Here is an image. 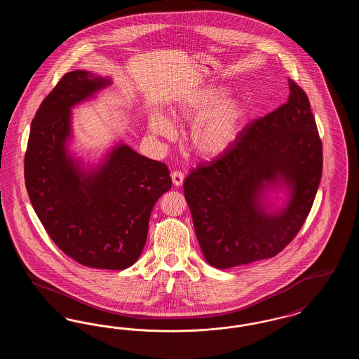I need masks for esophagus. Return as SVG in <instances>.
I'll return each mask as SVG.
<instances>
[{
    "instance_id": "obj_1",
    "label": "esophagus",
    "mask_w": 359,
    "mask_h": 359,
    "mask_svg": "<svg viewBox=\"0 0 359 359\" xmlns=\"http://www.w3.org/2000/svg\"><path fill=\"white\" fill-rule=\"evenodd\" d=\"M171 177L172 183H173L176 187L182 186L183 182H184V173H183V172L173 171L171 173Z\"/></svg>"
}]
</instances>
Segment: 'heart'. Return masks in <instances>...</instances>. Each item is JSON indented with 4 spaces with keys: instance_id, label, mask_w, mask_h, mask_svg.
Wrapping results in <instances>:
<instances>
[{
    "instance_id": "obj_1",
    "label": "heart",
    "mask_w": 359,
    "mask_h": 359,
    "mask_svg": "<svg viewBox=\"0 0 359 359\" xmlns=\"http://www.w3.org/2000/svg\"><path fill=\"white\" fill-rule=\"evenodd\" d=\"M223 86H205L192 90L175 106V114L183 120H195L189 140L202 157H215L226 152L238 138L246 118V103L239 97L226 98ZM154 135L171 137L175 126L171 118L156 113L149 120Z\"/></svg>"
}]
</instances>
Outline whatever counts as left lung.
<instances>
[{
  "label": "left lung",
  "mask_w": 359,
  "mask_h": 359,
  "mask_svg": "<svg viewBox=\"0 0 359 359\" xmlns=\"http://www.w3.org/2000/svg\"><path fill=\"white\" fill-rule=\"evenodd\" d=\"M288 85L287 103L248 125L226 152L184 180L196 238L214 268L272 258L309 214L322 179V141L307 94ZM271 189L286 192L280 208L266 202Z\"/></svg>",
  "instance_id": "8db88e82"
}]
</instances>
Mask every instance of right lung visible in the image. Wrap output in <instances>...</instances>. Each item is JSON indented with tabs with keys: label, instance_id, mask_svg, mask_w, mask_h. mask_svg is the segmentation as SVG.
<instances>
[{
	"label": "right lung",
	"instance_id": "right-lung-1",
	"mask_svg": "<svg viewBox=\"0 0 359 359\" xmlns=\"http://www.w3.org/2000/svg\"><path fill=\"white\" fill-rule=\"evenodd\" d=\"M111 85L91 71L67 72L31 123L24 160L28 196L52 241L76 262L122 271L141 255L151 212L171 189L168 167L120 141L97 165L69 154L72 107Z\"/></svg>",
	"mask_w": 359,
	"mask_h": 359
}]
</instances>
